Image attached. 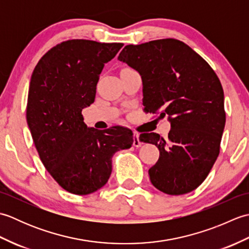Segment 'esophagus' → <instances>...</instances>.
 <instances>
[{
  "mask_svg": "<svg viewBox=\"0 0 249 249\" xmlns=\"http://www.w3.org/2000/svg\"><path fill=\"white\" fill-rule=\"evenodd\" d=\"M134 145L136 147L141 146V141L139 139V133H137V131H134Z\"/></svg>",
  "mask_w": 249,
  "mask_h": 249,
  "instance_id": "obj_1",
  "label": "esophagus"
}]
</instances>
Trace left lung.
Returning a JSON list of instances; mask_svg holds the SVG:
<instances>
[{
    "instance_id": "1",
    "label": "left lung",
    "mask_w": 249,
    "mask_h": 249,
    "mask_svg": "<svg viewBox=\"0 0 249 249\" xmlns=\"http://www.w3.org/2000/svg\"><path fill=\"white\" fill-rule=\"evenodd\" d=\"M119 60L135 68L143 84V111L168 115V138L143 133L160 158L150 179L167 195H184L202 183L219 155L226 123L224 89L213 68L181 40L157 39L127 45Z\"/></svg>"
}]
</instances>
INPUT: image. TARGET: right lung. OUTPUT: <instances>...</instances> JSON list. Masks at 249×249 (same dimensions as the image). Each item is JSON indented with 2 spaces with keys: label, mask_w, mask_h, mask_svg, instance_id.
Listing matches in <instances>:
<instances>
[{
  "label": "right lung",
  "mask_w": 249,
  "mask_h": 249,
  "mask_svg": "<svg viewBox=\"0 0 249 249\" xmlns=\"http://www.w3.org/2000/svg\"><path fill=\"white\" fill-rule=\"evenodd\" d=\"M122 47L62 41L41 56L32 73L26 122L41 162L68 193L89 195L102 188L112 171V155L134 142L129 128H89L81 114L94 103L105 63Z\"/></svg>",
  "instance_id": "add662e5"
}]
</instances>
